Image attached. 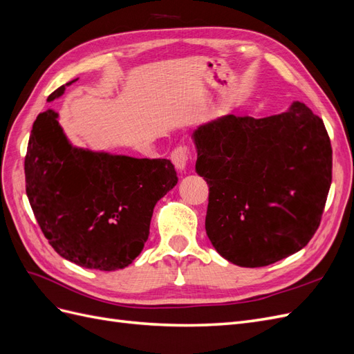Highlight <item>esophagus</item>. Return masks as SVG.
Returning a JSON list of instances; mask_svg holds the SVG:
<instances>
[{"label":"esophagus","mask_w":354,"mask_h":354,"mask_svg":"<svg viewBox=\"0 0 354 354\" xmlns=\"http://www.w3.org/2000/svg\"><path fill=\"white\" fill-rule=\"evenodd\" d=\"M189 158H190V153H189L187 146H178L173 152H171V160H173V164L176 165V168L180 171V173L186 169Z\"/></svg>","instance_id":"obj_1"}]
</instances>
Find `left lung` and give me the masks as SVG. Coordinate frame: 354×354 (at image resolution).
<instances>
[{
    "instance_id": "1",
    "label": "left lung",
    "mask_w": 354,
    "mask_h": 354,
    "mask_svg": "<svg viewBox=\"0 0 354 354\" xmlns=\"http://www.w3.org/2000/svg\"><path fill=\"white\" fill-rule=\"evenodd\" d=\"M196 173L209 186L205 230L217 252L263 267L303 250L332 180L324 121L301 102L266 118L226 115L194 133Z\"/></svg>"
}]
</instances>
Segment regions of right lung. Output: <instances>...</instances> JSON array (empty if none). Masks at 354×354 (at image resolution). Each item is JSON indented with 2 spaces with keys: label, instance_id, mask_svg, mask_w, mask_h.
<instances>
[{
  "label": "right lung",
  "instance_id": "obj_1",
  "mask_svg": "<svg viewBox=\"0 0 354 354\" xmlns=\"http://www.w3.org/2000/svg\"><path fill=\"white\" fill-rule=\"evenodd\" d=\"M57 118L48 109L32 125L25 177L34 216L63 259L85 269H124L143 250L156 202L177 185L174 165L75 147Z\"/></svg>",
  "mask_w": 354,
  "mask_h": 354
}]
</instances>
